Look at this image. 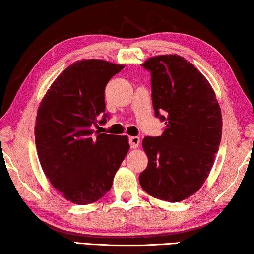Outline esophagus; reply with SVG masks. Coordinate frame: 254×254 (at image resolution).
<instances>
[{
    "instance_id": "esophagus-1",
    "label": "esophagus",
    "mask_w": 254,
    "mask_h": 254,
    "mask_svg": "<svg viewBox=\"0 0 254 254\" xmlns=\"http://www.w3.org/2000/svg\"><path fill=\"white\" fill-rule=\"evenodd\" d=\"M128 143L132 149H135L139 147L140 144V137L139 136H130L128 137Z\"/></svg>"
}]
</instances>
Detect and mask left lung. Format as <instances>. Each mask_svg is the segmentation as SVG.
Here are the masks:
<instances>
[{"instance_id": "1", "label": "left lung", "mask_w": 254, "mask_h": 254, "mask_svg": "<svg viewBox=\"0 0 254 254\" xmlns=\"http://www.w3.org/2000/svg\"><path fill=\"white\" fill-rule=\"evenodd\" d=\"M142 67L151 75L154 115L166 127L160 136L142 141L149 162L140 185L158 199L177 203L195 194L212 169L221 143V109L207 79L180 56H157Z\"/></svg>"}]
</instances>
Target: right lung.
<instances>
[{
    "instance_id": "right-lung-1",
    "label": "right lung",
    "mask_w": 254,
    "mask_h": 254,
    "mask_svg": "<svg viewBox=\"0 0 254 254\" xmlns=\"http://www.w3.org/2000/svg\"><path fill=\"white\" fill-rule=\"evenodd\" d=\"M122 68L100 59L72 64L38 109L34 135L42 170L71 203L87 205L102 198L128 151L127 136L93 130L110 118L105 86Z\"/></svg>"
}]
</instances>
